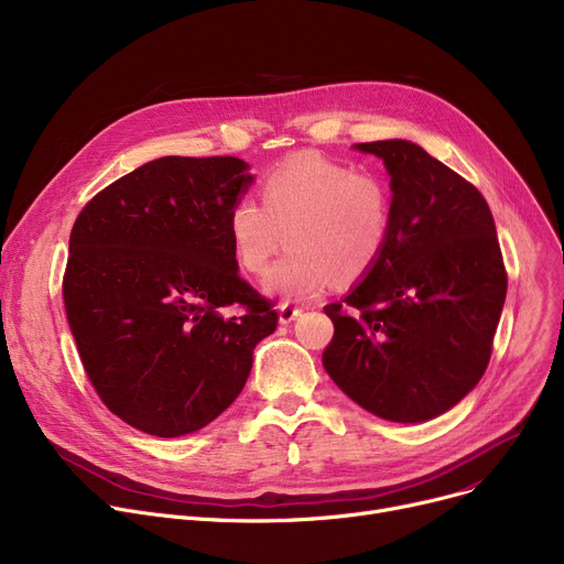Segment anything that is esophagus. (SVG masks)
I'll list each match as a JSON object with an SVG mask.
<instances>
[{
    "label": "esophagus",
    "mask_w": 564,
    "mask_h": 564,
    "mask_svg": "<svg viewBox=\"0 0 564 564\" xmlns=\"http://www.w3.org/2000/svg\"><path fill=\"white\" fill-rule=\"evenodd\" d=\"M302 315V308L300 306H294V304H281L279 306V322L281 324H290L292 319H297Z\"/></svg>",
    "instance_id": "esophagus-1"
}]
</instances>
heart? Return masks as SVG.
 <instances>
[{
	"label": "heart",
	"instance_id": "obj_1",
	"mask_svg": "<svg viewBox=\"0 0 564 564\" xmlns=\"http://www.w3.org/2000/svg\"><path fill=\"white\" fill-rule=\"evenodd\" d=\"M260 200L237 198L226 230L237 264L249 274H262L283 245L290 247L264 281L281 300L313 297L332 279L336 285L366 279L393 230L387 177L311 151L267 171Z\"/></svg>",
	"mask_w": 564,
	"mask_h": 564
}]
</instances>
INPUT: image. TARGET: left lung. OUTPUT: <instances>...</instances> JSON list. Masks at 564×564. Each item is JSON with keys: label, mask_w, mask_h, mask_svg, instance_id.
<instances>
[{"label": "left lung", "mask_w": 564, "mask_h": 564, "mask_svg": "<svg viewBox=\"0 0 564 564\" xmlns=\"http://www.w3.org/2000/svg\"><path fill=\"white\" fill-rule=\"evenodd\" d=\"M391 175L393 230L375 270L324 306L322 366L375 416L425 423L482 379L508 274L485 196L404 139L354 145Z\"/></svg>", "instance_id": "obj_1"}]
</instances>
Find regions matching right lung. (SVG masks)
Here are the masks:
<instances>
[{
	"label": "right lung",
	"instance_id": "obj_1",
	"mask_svg": "<svg viewBox=\"0 0 564 564\" xmlns=\"http://www.w3.org/2000/svg\"><path fill=\"white\" fill-rule=\"evenodd\" d=\"M251 183L237 158H160L96 194L73 226L64 304L82 366L105 406L145 434L213 423L276 329L226 230Z\"/></svg>",
	"mask_w": 564,
	"mask_h": 564
}]
</instances>
